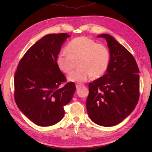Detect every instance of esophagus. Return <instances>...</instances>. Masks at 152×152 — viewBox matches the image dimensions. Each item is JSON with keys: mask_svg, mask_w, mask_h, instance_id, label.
Returning a JSON list of instances; mask_svg holds the SVG:
<instances>
[{"mask_svg": "<svg viewBox=\"0 0 152 152\" xmlns=\"http://www.w3.org/2000/svg\"><path fill=\"white\" fill-rule=\"evenodd\" d=\"M83 86V85H76V88H77V89H78L80 87Z\"/></svg>", "mask_w": 152, "mask_h": 152, "instance_id": "obj_1", "label": "esophagus"}]
</instances>
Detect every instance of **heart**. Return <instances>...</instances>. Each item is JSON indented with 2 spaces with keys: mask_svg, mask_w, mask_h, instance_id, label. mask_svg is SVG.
Listing matches in <instances>:
<instances>
[{
  "mask_svg": "<svg viewBox=\"0 0 152 152\" xmlns=\"http://www.w3.org/2000/svg\"><path fill=\"white\" fill-rule=\"evenodd\" d=\"M68 53L60 52L56 58L58 68L65 74H69L78 61V69L68 75V80L74 83H82L93 77H102L107 70L110 61L108 48L88 37L75 38L67 47Z\"/></svg>",
  "mask_w": 152,
  "mask_h": 152,
  "instance_id": "b5f03b06",
  "label": "heart"
}]
</instances>
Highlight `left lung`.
<instances>
[{
	"instance_id": "left-lung-1",
	"label": "left lung",
	"mask_w": 152,
	"mask_h": 152,
	"mask_svg": "<svg viewBox=\"0 0 152 152\" xmlns=\"http://www.w3.org/2000/svg\"><path fill=\"white\" fill-rule=\"evenodd\" d=\"M110 53L107 73L90 83L86 109L90 119L102 126L121 122L136 107L139 98V70L131 53L112 36L103 34Z\"/></svg>"
}]
</instances>
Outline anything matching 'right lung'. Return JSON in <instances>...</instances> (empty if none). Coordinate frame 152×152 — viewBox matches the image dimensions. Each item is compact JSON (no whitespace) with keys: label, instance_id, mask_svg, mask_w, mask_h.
<instances>
[{"label":"right lung","instance_id":"add662e5","mask_svg":"<svg viewBox=\"0 0 152 152\" xmlns=\"http://www.w3.org/2000/svg\"><path fill=\"white\" fill-rule=\"evenodd\" d=\"M66 33L42 37L26 51L15 74V102L26 117L40 126H51L64 115V107L72 99L76 87L68 82L56 64Z\"/></svg>","mask_w":152,"mask_h":152}]
</instances>
